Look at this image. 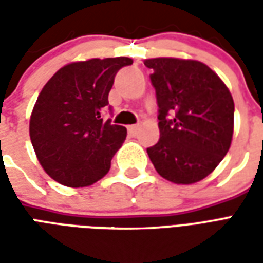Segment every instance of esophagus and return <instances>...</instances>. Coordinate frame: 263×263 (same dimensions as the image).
<instances>
[{
    "label": "esophagus",
    "mask_w": 263,
    "mask_h": 263,
    "mask_svg": "<svg viewBox=\"0 0 263 263\" xmlns=\"http://www.w3.org/2000/svg\"><path fill=\"white\" fill-rule=\"evenodd\" d=\"M139 129V125H129L128 126V132L131 134V135H135Z\"/></svg>",
    "instance_id": "1"
}]
</instances>
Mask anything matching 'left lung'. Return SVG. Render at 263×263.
<instances>
[{
  "instance_id": "1",
  "label": "left lung",
  "mask_w": 263,
  "mask_h": 263,
  "mask_svg": "<svg viewBox=\"0 0 263 263\" xmlns=\"http://www.w3.org/2000/svg\"><path fill=\"white\" fill-rule=\"evenodd\" d=\"M152 70L160 138L146 149L160 176L192 184L209 176L226 156L234 132V100L209 66L197 60L156 58Z\"/></svg>"
}]
</instances>
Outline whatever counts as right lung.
I'll return each mask as SVG.
<instances>
[{"label": "right lung", "instance_id": "right-lung-1", "mask_svg": "<svg viewBox=\"0 0 263 263\" xmlns=\"http://www.w3.org/2000/svg\"><path fill=\"white\" fill-rule=\"evenodd\" d=\"M129 65V58L76 62L45 84L32 111L29 135L37 160L53 180L84 187L108 173L126 128L101 114L115 74Z\"/></svg>", "mask_w": 263, "mask_h": 263}]
</instances>
